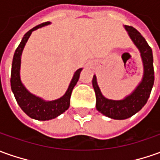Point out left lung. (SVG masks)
<instances>
[{"label": "left lung", "instance_id": "8db88e82", "mask_svg": "<svg viewBox=\"0 0 160 160\" xmlns=\"http://www.w3.org/2000/svg\"><path fill=\"white\" fill-rule=\"evenodd\" d=\"M129 37L138 49L144 66L143 78L137 88L122 100L106 98L101 92L96 76L94 75L92 84L96 96V109L105 117L116 120H124L139 111L147 102L154 84L153 56L152 48L144 38L133 27L124 25Z\"/></svg>", "mask_w": 160, "mask_h": 160}]
</instances>
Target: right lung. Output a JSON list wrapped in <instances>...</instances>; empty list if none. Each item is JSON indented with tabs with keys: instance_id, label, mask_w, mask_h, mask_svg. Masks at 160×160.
<instances>
[{
	"instance_id": "right-lung-1",
	"label": "right lung",
	"mask_w": 160,
	"mask_h": 160,
	"mask_svg": "<svg viewBox=\"0 0 160 160\" xmlns=\"http://www.w3.org/2000/svg\"><path fill=\"white\" fill-rule=\"evenodd\" d=\"M49 24H51L50 22L39 24L29 30L23 36L20 44L16 50V52L14 54V58H13V62H12L11 78H10L12 92L15 95L16 102L22 108V110L30 118L38 120V121H48L51 119H54L68 109V108L70 106V97H71L72 91L77 84L80 78V72L82 71V68H80L74 72V74L72 78L71 82L68 86V88L64 95L60 98L53 100V101H45L35 94H31L24 87V85L22 84L21 80L20 69L21 58H22V53L24 49V46L31 33L34 30L49 25Z\"/></svg>"
}]
</instances>
